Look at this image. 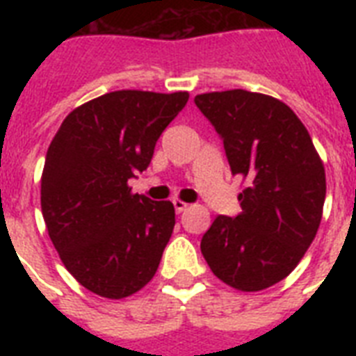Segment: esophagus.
<instances>
[{
    "instance_id": "34e87169",
    "label": "esophagus",
    "mask_w": 356,
    "mask_h": 356,
    "mask_svg": "<svg viewBox=\"0 0 356 356\" xmlns=\"http://www.w3.org/2000/svg\"><path fill=\"white\" fill-rule=\"evenodd\" d=\"M173 207H175V211L181 214V212H184L186 209H188V203H184L183 200H175V201H173Z\"/></svg>"
}]
</instances>
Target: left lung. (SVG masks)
Returning a JSON list of instances; mask_svg holds the SVG:
<instances>
[{
	"label": "left lung",
	"instance_id": "8db88e82",
	"mask_svg": "<svg viewBox=\"0 0 356 356\" xmlns=\"http://www.w3.org/2000/svg\"><path fill=\"white\" fill-rule=\"evenodd\" d=\"M195 105L223 138L242 177L236 218L218 216L201 238L212 273L240 292H260L293 271L320 227L325 168L286 103L242 88L207 92Z\"/></svg>",
	"mask_w": 356,
	"mask_h": 356
}]
</instances>
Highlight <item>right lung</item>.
<instances>
[{
    "label": "right lung",
    "mask_w": 356,
    "mask_h": 356,
    "mask_svg": "<svg viewBox=\"0 0 356 356\" xmlns=\"http://www.w3.org/2000/svg\"><path fill=\"white\" fill-rule=\"evenodd\" d=\"M186 102L188 92H108L74 108L47 147V234L75 281L102 298H129L156 273L175 209L133 194L127 181L149 166L156 140Z\"/></svg>",
    "instance_id": "1"
}]
</instances>
